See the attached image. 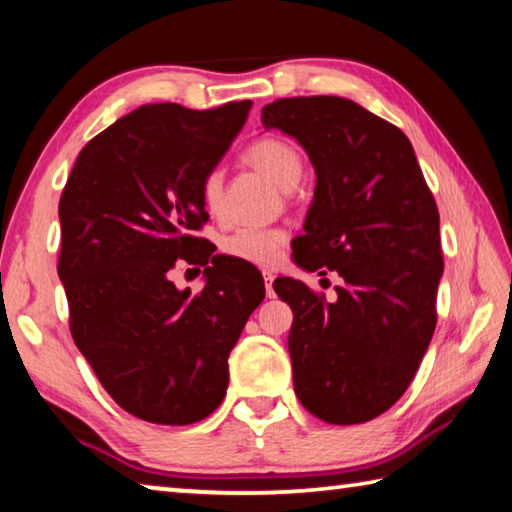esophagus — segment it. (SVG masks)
Returning <instances> with one entry per match:
<instances>
[{"label":"esophagus","mask_w":512,"mask_h":512,"mask_svg":"<svg viewBox=\"0 0 512 512\" xmlns=\"http://www.w3.org/2000/svg\"><path fill=\"white\" fill-rule=\"evenodd\" d=\"M262 275H264V287H266V296H268V298H273V296H275V293H273V280H275V275H273V271H264Z\"/></svg>","instance_id":"obj_1"}]
</instances>
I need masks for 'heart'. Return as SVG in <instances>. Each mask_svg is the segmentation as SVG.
<instances>
[{
	"label": "heart",
	"mask_w": 512,
	"mask_h": 512,
	"mask_svg": "<svg viewBox=\"0 0 512 512\" xmlns=\"http://www.w3.org/2000/svg\"><path fill=\"white\" fill-rule=\"evenodd\" d=\"M246 160L284 192L296 187L302 176L300 153L289 142L277 140V137H264V140L250 144ZM221 189L223 173L219 169L207 171L201 183V201L207 212L214 214L219 210ZM287 237L284 228H239L221 241V248L225 255L244 259L248 264L271 266L280 259Z\"/></svg>",
	"instance_id": "obj_1"
}]
</instances>
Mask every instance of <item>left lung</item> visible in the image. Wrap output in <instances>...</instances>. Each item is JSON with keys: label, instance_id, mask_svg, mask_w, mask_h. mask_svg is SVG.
Returning a JSON list of instances; mask_svg holds the SVG:
<instances>
[{"label": "left lung", "instance_id": "obj_1", "mask_svg": "<svg viewBox=\"0 0 512 512\" xmlns=\"http://www.w3.org/2000/svg\"><path fill=\"white\" fill-rule=\"evenodd\" d=\"M262 124L296 137L316 171L293 259L345 282L334 302L291 277L273 282L293 311V388L320 420L368 422L404 395L436 329V201L409 137L350 99H277Z\"/></svg>", "mask_w": 512, "mask_h": 512}]
</instances>
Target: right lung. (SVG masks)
<instances>
[{"mask_svg": "<svg viewBox=\"0 0 512 512\" xmlns=\"http://www.w3.org/2000/svg\"><path fill=\"white\" fill-rule=\"evenodd\" d=\"M250 106L128 112L85 144L60 196L58 275L74 343L112 400L146 422L192 424L221 404L230 350L264 300L262 275L196 237L205 173ZM178 258L213 264L203 292L168 280Z\"/></svg>", "mask_w": 512, "mask_h": 512, "instance_id": "right-lung-1", "label": "right lung"}]
</instances>
